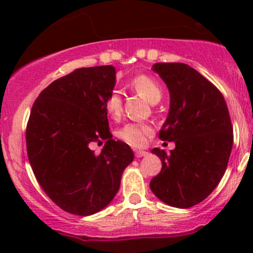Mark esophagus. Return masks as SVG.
Returning a JSON list of instances; mask_svg holds the SVG:
<instances>
[{
    "label": "esophagus",
    "instance_id": "esophagus-1",
    "mask_svg": "<svg viewBox=\"0 0 253 253\" xmlns=\"http://www.w3.org/2000/svg\"><path fill=\"white\" fill-rule=\"evenodd\" d=\"M145 156H147L146 151H141V150H136L135 151V157H136V158H141V157H145Z\"/></svg>",
    "mask_w": 253,
    "mask_h": 253
}]
</instances>
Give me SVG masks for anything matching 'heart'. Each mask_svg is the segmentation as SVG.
Instances as JSON below:
<instances>
[{
    "label": "heart",
    "instance_id": "obj_1",
    "mask_svg": "<svg viewBox=\"0 0 253 253\" xmlns=\"http://www.w3.org/2000/svg\"><path fill=\"white\" fill-rule=\"evenodd\" d=\"M129 86L139 95L146 98L150 103L159 102L163 95V90L159 83L155 78L146 76V75H139L133 78L129 82ZM104 110L109 117L114 119L120 117L121 110H123V101L117 90L112 91L107 96L104 101ZM151 130H152L151 127L146 124H127L120 129L119 136L127 144L133 145V146H141L146 141Z\"/></svg>",
    "mask_w": 253,
    "mask_h": 253
}]
</instances>
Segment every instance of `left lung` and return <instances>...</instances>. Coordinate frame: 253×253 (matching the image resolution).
<instances>
[{
    "label": "left lung",
    "instance_id": "left-lung-1",
    "mask_svg": "<svg viewBox=\"0 0 253 253\" xmlns=\"http://www.w3.org/2000/svg\"><path fill=\"white\" fill-rule=\"evenodd\" d=\"M152 70L167 84L170 108L159 132L176 147L161 158L162 170L150 182L161 201L189 208L206 199L225 173L233 145V127L222 94L195 69L183 63H156Z\"/></svg>",
    "mask_w": 253,
    "mask_h": 253
}]
</instances>
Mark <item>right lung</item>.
Masks as SVG:
<instances>
[{"label":"right lung","mask_w":253,"mask_h":253,"mask_svg":"<svg viewBox=\"0 0 253 253\" xmlns=\"http://www.w3.org/2000/svg\"><path fill=\"white\" fill-rule=\"evenodd\" d=\"M115 75L112 65L77 69L43 89L32 107L26 129L31 167L46 195L68 213L86 216L107 207L134 159L109 132L104 101ZM102 141L96 156L89 145Z\"/></svg>","instance_id":"obj_1"}]
</instances>
